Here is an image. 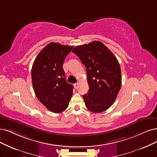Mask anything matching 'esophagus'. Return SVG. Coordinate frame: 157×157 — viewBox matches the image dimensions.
I'll return each mask as SVG.
<instances>
[{
    "label": "esophagus",
    "mask_w": 157,
    "mask_h": 157,
    "mask_svg": "<svg viewBox=\"0 0 157 157\" xmlns=\"http://www.w3.org/2000/svg\"><path fill=\"white\" fill-rule=\"evenodd\" d=\"M79 85V83H76L74 84V87H75V89H78Z\"/></svg>",
    "instance_id": "1"
}]
</instances>
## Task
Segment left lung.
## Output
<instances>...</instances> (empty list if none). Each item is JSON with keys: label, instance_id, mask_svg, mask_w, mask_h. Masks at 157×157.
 <instances>
[{"label": "left lung", "instance_id": "obj_1", "mask_svg": "<svg viewBox=\"0 0 157 157\" xmlns=\"http://www.w3.org/2000/svg\"><path fill=\"white\" fill-rule=\"evenodd\" d=\"M85 65L89 90L83 95L85 106L92 113H101L111 107L121 85V69L114 54L101 42L75 46L72 50Z\"/></svg>", "mask_w": 157, "mask_h": 157}]
</instances>
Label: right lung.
<instances>
[{
    "label": "right lung",
    "mask_w": 157,
    "mask_h": 157,
    "mask_svg": "<svg viewBox=\"0 0 157 157\" xmlns=\"http://www.w3.org/2000/svg\"><path fill=\"white\" fill-rule=\"evenodd\" d=\"M72 46L50 43L39 52L32 68L35 94L50 111L63 112L73 94V85L67 82L63 65Z\"/></svg>",
    "instance_id": "add662e5"
}]
</instances>
